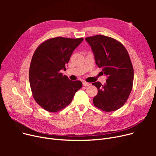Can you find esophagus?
Listing matches in <instances>:
<instances>
[{"mask_svg": "<svg viewBox=\"0 0 156 156\" xmlns=\"http://www.w3.org/2000/svg\"><path fill=\"white\" fill-rule=\"evenodd\" d=\"M90 84L89 83H88V82H86V81H83V86H89Z\"/></svg>", "mask_w": 156, "mask_h": 156, "instance_id": "obj_1", "label": "esophagus"}]
</instances>
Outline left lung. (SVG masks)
Instances as JSON below:
<instances>
[{
    "label": "left lung",
    "instance_id": "obj_1",
    "mask_svg": "<svg viewBox=\"0 0 156 156\" xmlns=\"http://www.w3.org/2000/svg\"><path fill=\"white\" fill-rule=\"evenodd\" d=\"M91 46L96 64L107 75L106 83H93L98 93L93 99L96 108L105 112L119 109L127 101L133 82V68L125 46L113 38L102 35L85 38Z\"/></svg>",
    "mask_w": 156,
    "mask_h": 156
}]
</instances>
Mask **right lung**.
I'll use <instances>...</instances> for the list:
<instances>
[{"label":"right lung","instance_id":"1","mask_svg":"<svg viewBox=\"0 0 156 156\" xmlns=\"http://www.w3.org/2000/svg\"><path fill=\"white\" fill-rule=\"evenodd\" d=\"M83 38L57 37L49 38L35 50L31 61L29 80L36 102L45 110L56 112L68 106L82 87L81 81H71L63 75L73 51Z\"/></svg>","mask_w":156,"mask_h":156}]
</instances>
